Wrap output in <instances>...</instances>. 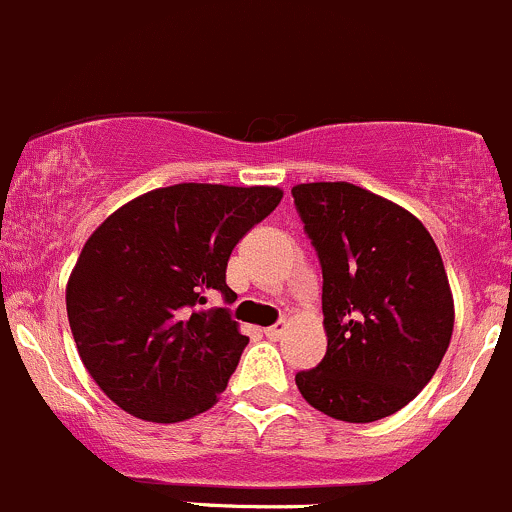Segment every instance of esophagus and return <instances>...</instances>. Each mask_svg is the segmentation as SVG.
Returning a JSON list of instances; mask_svg holds the SVG:
<instances>
[{
    "label": "esophagus",
    "mask_w": 512,
    "mask_h": 512,
    "mask_svg": "<svg viewBox=\"0 0 512 512\" xmlns=\"http://www.w3.org/2000/svg\"><path fill=\"white\" fill-rule=\"evenodd\" d=\"M286 328H288L286 320H278V323H273L271 328H266L263 333H266V337H271V340H278V337L286 333Z\"/></svg>",
    "instance_id": "34e87169"
}]
</instances>
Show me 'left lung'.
<instances>
[{
  "label": "left lung",
  "mask_w": 512,
  "mask_h": 512,
  "mask_svg": "<svg viewBox=\"0 0 512 512\" xmlns=\"http://www.w3.org/2000/svg\"><path fill=\"white\" fill-rule=\"evenodd\" d=\"M323 268L328 352L295 374L310 407L350 421L399 412L429 384L453 333L444 261L414 214L347 182L291 189Z\"/></svg>",
  "instance_id": "8db88e82"
}]
</instances>
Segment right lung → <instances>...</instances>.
Listing matches in <instances>:
<instances>
[{
    "mask_svg": "<svg viewBox=\"0 0 512 512\" xmlns=\"http://www.w3.org/2000/svg\"><path fill=\"white\" fill-rule=\"evenodd\" d=\"M278 187L175 184L110 214L68 278L83 365L128 414L175 424L207 412L249 345L229 308L234 246L281 202Z\"/></svg>",
    "mask_w": 512,
    "mask_h": 512,
    "instance_id": "right-lung-1",
    "label": "right lung"
}]
</instances>
